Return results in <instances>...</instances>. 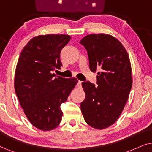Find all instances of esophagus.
<instances>
[{"label": "esophagus", "instance_id": "esophagus-1", "mask_svg": "<svg viewBox=\"0 0 152 152\" xmlns=\"http://www.w3.org/2000/svg\"><path fill=\"white\" fill-rule=\"evenodd\" d=\"M81 84H82V81H80V80H78V82L77 83L78 87H81Z\"/></svg>", "mask_w": 152, "mask_h": 152}]
</instances>
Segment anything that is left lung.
Masks as SVG:
<instances>
[{
    "label": "left lung",
    "mask_w": 152,
    "mask_h": 152,
    "mask_svg": "<svg viewBox=\"0 0 152 152\" xmlns=\"http://www.w3.org/2000/svg\"><path fill=\"white\" fill-rule=\"evenodd\" d=\"M80 43L87 50L90 70L101 71L97 86L82 83L86 98L81 112L89 126L104 129L116 121L128 99L132 83L129 56L121 42L107 34H90Z\"/></svg>",
    "instance_id": "1"
}]
</instances>
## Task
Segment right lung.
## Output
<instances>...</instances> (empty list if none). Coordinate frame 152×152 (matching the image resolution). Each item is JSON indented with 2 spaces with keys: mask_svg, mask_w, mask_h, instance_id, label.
Here are the masks:
<instances>
[{
  "mask_svg": "<svg viewBox=\"0 0 152 152\" xmlns=\"http://www.w3.org/2000/svg\"><path fill=\"white\" fill-rule=\"evenodd\" d=\"M70 39V36L63 34L36 36L25 45L17 62V97L31 124L44 131L55 129L61 122V104L78 83L75 78L53 74L62 66L60 52Z\"/></svg>",
  "mask_w": 152,
  "mask_h": 152,
  "instance_id": "1",
  "label": "right lung"
}]
</instances>
